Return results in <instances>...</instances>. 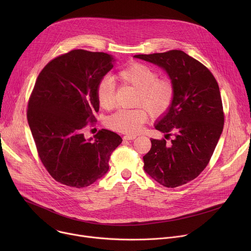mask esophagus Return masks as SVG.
<instances>
[{"label":"esophagus","instance_id":"1","mask_svg":"<svg viewBox=\"0 0 251 251\" xmlns=\"http://www.w3.org/2000/svg\"><path fill=\"white\" fill-rule=\"evenodd\" d=\"M136 137H137V136H135V135H126V136H124V137H123V139H124V140H128V141H130V140H134V139H136Z\"/></svg>","mask_w":251,"mask_h":251}]
</instances>
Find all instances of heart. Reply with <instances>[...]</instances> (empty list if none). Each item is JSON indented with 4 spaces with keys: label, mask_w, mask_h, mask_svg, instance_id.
Returning <instances> with one entry per match:
<instances>
[{
    "label": "heart",
    "mask_w": 251,
    "mask_h": 251,
    "mask_svg": "<svg viewBox=\"0 0 251 251\" xmlns=\"http://www.w3.org/2000/svg\"><path fill=\"white\" fill-rule=\"evenodd\" d=\"M120 80L134 87L137 94L134 99L135 109H120L106 119V124L112 130L121 133L135 134L140 131L148 118L145 108L153 116L166 113L174 101L175 86L170 78H158L159 75L152 67L134 62L122 69L118 75ZM99 106L103 109H111L115 105V85L110 76L99 82L96 90Z\"/></svg>",
    "instance_id": "obj_1"
}]
</instances>
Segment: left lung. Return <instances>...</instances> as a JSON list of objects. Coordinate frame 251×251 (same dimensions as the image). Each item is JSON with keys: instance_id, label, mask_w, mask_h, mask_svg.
Returning a JSON list of instances; mask_svg holds the SVG:
<instances>
[{"instance_id": "8db88e82", "label": "left lung", "mask_w": 251, "mask_h": 251, "mask_svg": "<svg viewBox=\"0 0 251 251\" xmlns=\"http://www.w3.org/2000/svg\"><path fill=\"white\" fill-rule=\"evenodd\" d=\"M135 58L166 71L175 86L170 109L155 122L165 139L151 138V150L143 157L144 171L160 185L176 188L194 180L206 167L224 129L219 84L210 71L182 50L137 54Z\"/></svg>"}]
</instances>
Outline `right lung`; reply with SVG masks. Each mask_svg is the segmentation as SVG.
<instances>
[{
    "mask_svg": "<svg viewBox=\"0 0 251 251\" xmlns=\"http://www.w3.org/2000/svg\"><path fill=\"white\" fill-rule=\"evenodd\" d=\"M116 59L105 52L75 50L50 61L35 81L27 122L40 158L55 181L85 188L109 170L111 153L122 138L102 129L82 133L99 110L96 90Z\"/></svg>",
    "mask_w": 251,
    "mask_h": 251,
    "instance_id": "obj_1",
    "label": "right lung"
}]
</instances>
